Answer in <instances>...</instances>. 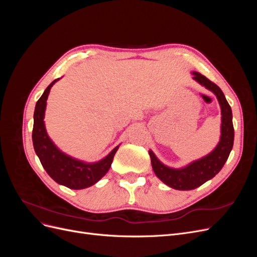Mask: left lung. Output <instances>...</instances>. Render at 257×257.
Wrapping results in <instances>:
<instances>
[{
	"instance_id": "obj_1",
	"label": "left lung",
	"mask_w": 257,
	"mask_h": 257,
	"mask_svg": "<svg viewBox=\"0 0 257 257\" xmlns=\"http://www.w3.org/2000/svg\"><path fill=\"white\" fill-rule=\"evenodd\" d=\"M193 79L211 91L216 96L221 108V135L214 149L203 158L194 160L182 167L175 168L162 163L150 149L149 155L154 174L162 182L175 190L190 191L198 188L210 179H212L224 166L234 145V126L232 113L224 93L213 82L197 72H192Z\"/></svg>"
}]
</instances>
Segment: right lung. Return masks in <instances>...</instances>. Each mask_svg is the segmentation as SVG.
I'll list each match as a JSON object with an SVG mask.
<instances>
[{
    "mask_svg": "<svg viewBox=\"0 0 257 257\" xmlns=\"http://www.w3.org/2000/svg\"><path fill=\"white\" fill-rule=\"evenodd\" d=\"M58 80L60 78L53 80L46 88L35 105L32 132L34 150L44 169L57 183L72 190L87 189L98 182L107 174L120 145L97 162L78 160L59 149L49 137L44 121L48 95L52 85Z\"/></svg>",
    "mask_w": 257,
    "mask_h": 257,
    "instance_id": "1",
    "label": "right lung"
}]
</instances>
